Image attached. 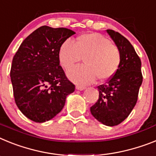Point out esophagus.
Segmentation results:
<instances>
[{"label":"esophagus","instance_id":"1","mask_svg":"<svg viewBox=\"0 0 156 156\" xmlns=\"http://www.w3.org/2000/svg\"><path fill=\"white\" fill-rule=\"evenodd\" d=\"M76 89H78V90H84V89H86V87L83 86H79V85H77Z\"/></svg>","mask_w":156,"mask_h":156}]
</instances>
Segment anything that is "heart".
<instances>
[{
	"mask_svg": "<svg viewBox=\"0 0 156 156\" xmlns=\"http://www.w3.org/2000/svg\"><path fill=\"white\" fill-rule=\"evenodd\" d=\"M58 56L66 70L83 57L85 64L67 72L70 79L80 84L92 83L97 78L101 81L109 79L115 74L121 62V53L117 46L98 33L80 35L74 42L64 41L59 47Z\"/></svg>",
	"mask_w": 156,
	"mask_h": 156,
	"instance_id": "1",
	"label": "heart"
}]
</instances>
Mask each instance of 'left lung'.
Masks as SVG:
<instances>
[{
	"label": "left lung",
	"instance_id": "obj_1",
	"mask_svg": "<svg viewBox=\"0 0 156 156\" xmlns=\"http://www.w3.org/2000/svg\"><path fill=\"white\" fill-rule=\"evenodd\" d=\"M121 53L116 73L97 87L99 99L90 108L93 117L108 126H117L129 116L137 101L143 76L141 61L130 42L112 30H107Z\"/></svg>",
	"mask_w": 156,
	"mask_h": 156
}]
</instances>
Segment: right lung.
Returning <instances> with one entry per match:
<instances>
[{
    "label": "right lung",
    "instance_id": "obj_1",
    "mask_svg": "<svg viewBox=\"0 0 156 156\" xmlns=\"http://www.w3.org/2000/svg\"><path fill=\"white\" fill-rule=\"evenodd\" d=\"M75 32L42 26L28 36L15 54L10 76L16 104L26 117L44 122L64 107L75 86L59 65V48Z\"/></svg>",
    "mask_w": 156,
    "mask_h": 156
}]
</instances>
